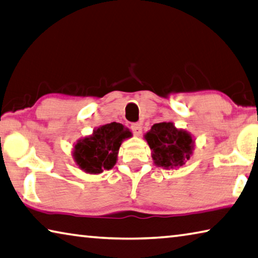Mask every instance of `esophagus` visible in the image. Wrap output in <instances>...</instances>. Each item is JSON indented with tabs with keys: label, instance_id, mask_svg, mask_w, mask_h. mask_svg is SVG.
<instances>
[{
	"label": "esophagus",
	"instance_id": "esophagus-1",
	"mask_svg": "<svg viewBox=\"0 0 258 258\" xmlns=\"http://www.w3.org/2000/svg\"><path fill=\"white\" fill-rule=\"evenodd\" d=\"M131 130H132V132L136 134V136H140V133L142 131V126L140 122H133V124L131 125Z\"/></svg>",
	"mask_w": 258,
	"mask_h": 258
}]
</instances>
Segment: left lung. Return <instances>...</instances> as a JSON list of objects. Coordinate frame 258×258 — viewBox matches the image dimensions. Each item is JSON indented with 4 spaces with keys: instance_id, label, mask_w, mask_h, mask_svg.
Returning a JSON list of instances; mask_svg holds the SVG:
<instances>
[{
    "instance_id": "obj_1",
    "label": "left lung",
    "mask_w": 258,
    "mask_h": 258,
    "mask_svg": "<svg viewBox=\"0 0 258 258\" xmlns=\"http://www.w3.org/2000/svg\"><path fill=\"white\" fill-rule=\"evenodd\" d=\"M145 139L154 163L164 169L182 166L193 154L194 139L186 131L175 127L173 122L154 124Z\"/></svg>"
}]
</instances>
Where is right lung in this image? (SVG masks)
I'll return each instance as SVG.
<instances>
[{"label":"right lung","instance_id":"obj_1","mask_svg":"<svg viewBox=\"0 0 258 258\" xmlns=\"http://www.w3.org/2000/svg\"><path fill=\"white\" fill-rule=\"evenodd\" d=\"M131 137L130 130L119 122L100 126L94 130L92 136L78 140L73 149V158L85 172L99 174L103 170L112 169L121 142Z\"/></svg>","mask_w":258,"mask_h":258}]
</instances>
